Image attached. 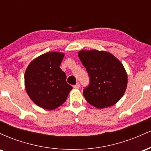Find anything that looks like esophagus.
<instances>
[{
	"label": "esophagus",
	"mask_w": 151,
	"mask_h": 151,
	"mask_svg": "<svg viewBox=\"0 0 151 151\" xmlns=\"http://www.w3.org/2000/svg\"><path fill=\"white\" fill-rule=\"evenodd\" d=\"M79 86H80V85H79V83H77V84H75V85L73 86V87L74 88V89H79Z\"/></svg>",
	"instance_id": "esophagus-1"
}]
</instances>
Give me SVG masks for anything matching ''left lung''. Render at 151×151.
<instances>
[{
    "instance_id": "left-lung-1",
    "label": "left lung",
    "mask_w": 151,
    "mask_h": 151,
    "mask_svg": "<svg viewBox=\"0 0 151 151\" xmlns=\"http://www.w3.org/2000/svg\"><path fill=\"white\" fill-rule=\"evenodd\" d=\"M78 56L89 76L83 91L93 106L104 109L117 103L127 87V74L121 62L111 53L96 50H81Z\"/></svg>"
}]
</instances>
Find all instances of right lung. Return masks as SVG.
<instances>
[{"instance_id": "add662e5", "label": "right lung", "mask_w": 151, "mask_h": 151, "mask_svg": "<svg viewBox=\"0 0 151 151\" xmlns=\"http://www.w3.org/2000/svg\"><path fill=\"white\" fill-rule=\"evenodd\" d=\"M63 53L47 52L30 62L25 73L27 94L38 106L53 110L65 103L72 86L66 81V74L60 66Z\"/></svg>"}]
</instances>
